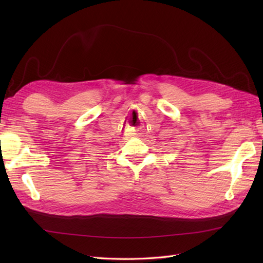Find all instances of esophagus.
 I'll use <instances>...</instances> for the list:
<instances>
[{
    "mask_svg": "<svg viewBox=\"0 0 263 263\" xmlns=\"http://www.w3.org/2000/svg\"><path fill=\"white\" fill-rule=\"evenodd\" d=\"M126 132H127V135L128 136H136L137 133H136V130H133V128L131 127L130 130H128V128H126Z\"/></svg>",
    "mask_w": 263,
    "mask_h": 263,
    "instance_id": "34e87169",
    "label": "esophagus"
}]
</instances>
